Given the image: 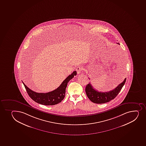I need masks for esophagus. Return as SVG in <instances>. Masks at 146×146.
Here are the masks:
<instances>
[{"instance_id":"1","label":"esophagus","mask_w":146,"mask_h":146,"mask_svg":"<svg viewBox=\"0 0 146 146\" xmlns=\"http://www.w3.org/2000/svg\"><path fill=\"white\" fill-rule=\"evenodd\" d=\"M82 67L80 66H78L77 68H76V71H77V73L78 74H80V73H81V71H82Z\"/></svg>"}]
</instances>
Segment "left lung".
Wrapping results in <instances>:
<instances>
[{
	"instance_id": "left-lung-1",
	"label": "left lung",
	"mask_w": 146,
	"mask_h": 146,
	"mask_svg": "<svg viewBox=\"0 0 146 146\" xmlns=\"http://www.w3.org/2000/svg\"><path fill=\"white\" fill-rule=\"evenodd\" d=\"M117 44H119V43ZM126 79V78H125L121 83L119 84L113 90L104 92H98L95 90L90 83L87 85L85 88L86 94L89 99L95 104H104L109 102L112 100L114 99L117 96V95L118 94L125 84Z\"/></svg>"
}]
</instances>
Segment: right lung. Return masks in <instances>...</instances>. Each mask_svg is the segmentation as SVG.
<instances>
[{
  "label": "right lung",
  "mask_w": 146,
  "mask_h": 146,
  "mask_svg": "<svg viewBox=\"0 0 146 146\" xmlns=\"http://www.w3.org/2000/svg\"><path fill=\"white\" fill-rule=\"evenodd\" d=\"M76 75L77 72L74 71L63 81L57 89L47 93L36 92L29 89L24 83H23L29 96L35 102L42 105H54L60 103L63 100L68 83Z\"/></svg>",
  "instance_id": "add662e5"
}]
</instances>
